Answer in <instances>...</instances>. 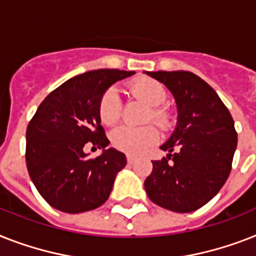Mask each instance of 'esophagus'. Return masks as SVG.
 Here are the masks:
<instances>
[{
  "label": "esophagus",
  "mask_w": 256,
  "mask_h": 256,
  "mask_svg": "<svg viewBox=\"0 0 256 256\" xmlns=\"http://www.w3.org/2000/svg\"><path fill=\"white\" fill-rule=\"evenodd\" d=\"M126 159H128V164H132V163H134V162H135L134 155H128V156H126Z\"/></svg>",
  "instance_id": "obj_1"
}]
</instances>
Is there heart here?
Wrapping results in <instances>:
<instances>
[{
	"mask_svg": "<svg viewBox=\"0 0 256 256\" xmlns=\"http://www.w3.org/2000/svg\"><path fill=\"white\" fill-rule=\"evenodd\" d=\"M128 90L132 98L146 104L148 109L144 114V122H154L162 132L171 130L175 122L174 110L164 101L168 97L166 85L156 78H136L128 84ZM124 102L114 88H108L98 101L100 120L106 126H113L120 121ZM159 140V132L152 124L143 128L121 126L112 132L110 142L114 148L128 154H140Z\"/></svg>",
	"mask_w": 256,
	"mask_h": 256,
	"instance_id": "obj_1",
	"label": "heart"
}]
</instances>
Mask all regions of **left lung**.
<instances>
[{"label": "left lung", "mask_w": 256, "mask_h": 256, "mask_svg": "<svg viewBox=\"0 0 256 256\" xmlns=\"http://www.w3.org/2000/svg\"><path fill=\"white\" fill-rule=\"evenodd\" d=\"M163 82L178 105V128L160 147L167 156L152 160L144 182L159 206L189 213L213 198L232 171L236 132L232 114L210 85L188 70L146 72Z\"/></svg>", "instance_id": "8db88e82"}]
</instances>
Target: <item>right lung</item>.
<instances>
[{"label": "right lung", "instance_id": "1", "mask_svg": "<svg viewBox=\"0 0 256 256\" xmlns=\"http://www.w3.org/2000/svg\"><path fill=\"white\" fill-rule=\"evenodd\" d=\"M134 74L96 70L78 74L50 93L28 122L27 171L40 196L58 210L82 213L109 198L126 156L108 148L100 156L88 158L84 146L105 148L109 144L98 101L110 85Z\"/></svg>", "mask_w": 256, "mask_h": 256}]
</instances>
